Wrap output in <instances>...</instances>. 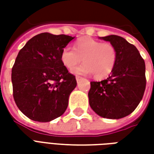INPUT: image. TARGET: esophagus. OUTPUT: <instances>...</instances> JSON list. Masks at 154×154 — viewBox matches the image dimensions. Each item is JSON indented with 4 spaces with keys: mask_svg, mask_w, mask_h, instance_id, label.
Segmentation results:
<instances>
[{
    "mask_svg": "<svg viewBox=\"0 0 154 154\" xmlns=\"http://www.w3.org/2000/svg\"><path fill=\"white\" fill-rule=\"evenodd\" d=\"M82 77H78V76H77V77H76V80H77V82H80V81L82 80Z\"/></svg>",
    "mask_w": 154,
    "mask_h": 154,
    "instance_id": "obj_1",
    "label": "esophagus"
}]
</instances>
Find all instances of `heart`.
Here are the masks:
<instances>
[{
    "mask_svg": "<svg viewBox=\"0 0 154 154\" xmlns=\"http://www.w3.org/2000/svg\"><path fill=\"white\" fill-rule=\"evenodd\" d=\"M82 58L84 63L72 71L74 74L93 73L97 78H104L112 72L117 60V54L116 48L111 44L101 43L88 37L77 40L74 49L68 46L65 47L61 54L62 63L68 70L73 69Z\"/></svg>",
    "mask_w": 154,
    "mask_h": 154,
    "instance_id": "b5f03b06",
    "label": "heart"
}]
</instances>
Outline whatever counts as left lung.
<instances>
[{"label": "left lung", "instance_id": "left-lung-1", "mask_svg": "<svg viewBox=\"0 0 154 154\" xmlns=\"http://www.w3.org/2000/svg\"><path fill=\"white\" fill-rule=\"evenodd\" d=\"M116 48L117 60L107 79L91 82V108L107 119H121L135 110L145 91V63L133 44L118 35L100 37Z\"/></svg>", "mask_w": 154, "mask_h": 154}]
</instances>
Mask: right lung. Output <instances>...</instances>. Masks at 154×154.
Listing matches in <instances>:
<instances>
[{
  "instance_id": "1",
  "label": "right lung",
  "mask_w": 154,
  "mask_h": 154,
  "mask_svg": "<svg viewBox=\"0 0 154 154\" xmlns=\"http://www.w3.org/2000/svg\"><path fill=\"white\" fill-rule=\"evenodd\" d=\"M74 38L41 33L19 52L12 67L13 97L20 110L32 120L49 122L67 110L77 81L62 63L61 54Z\"/></svg>"
}]
</instances>
